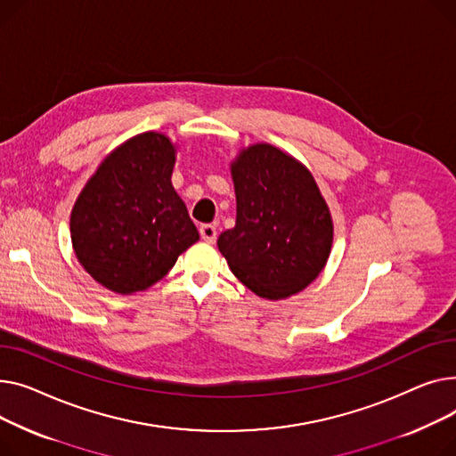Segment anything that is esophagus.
<instances>
[{"label": "esophagus", "instance_id": "esophagus-1", "mask_svg": "<svg viewBox=\"0 0 456 456\" xmlns=\"http://www.w3.org/2000/svg\"><path fill=\"white\" fill-rule=\"evenodd\" d=\"M200 237L204 240H208V243H213V240L217 239V228L213 224H202L200 226Z\"/></svg>", "mask_w": 456, "mask_h": 456}]
</instances>
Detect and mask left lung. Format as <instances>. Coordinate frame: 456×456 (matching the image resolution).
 I'll list each match as a JSON object with an SVG mask.
<instances>
[{"mask_svg": "<svg viewBox=\"0 0 456 456\" xmlns=\"http://www.w3.org/2000/svg\"><path fill=\"white\" fill-rule=\"evenodd\" d=\"M235 226L217 239L232 273L257 297L280 300L305 289L330 257L333 224L311 173L259 143L232 166Z\"/></svg>", "mask_w": 456, "mask_h": 456, "instance_id": "8db88e82", "label": "left lung"}]
</instances>
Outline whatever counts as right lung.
<instances>
[{"instance_id":"1","label":"right lung","mask_w":456,"mask_h":456,"mask_svg":"<svg viewBox=\"0 0 456 456\" xmlns=\"http://www.w3.org/2000/svg\"><path fill=\"white\" fill-rule=\"evenodd\" d=\"M175 147L145 132L106 156L71 211V243L86 273L121 294L162 280L199 240L171 183Z\"/></svg>"}]
</instances>
